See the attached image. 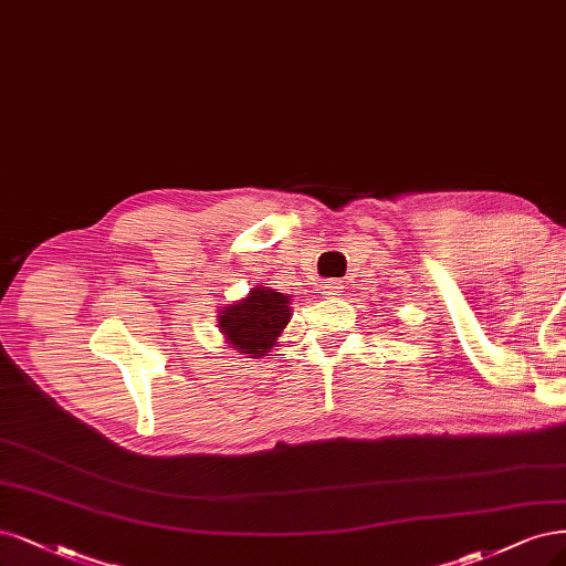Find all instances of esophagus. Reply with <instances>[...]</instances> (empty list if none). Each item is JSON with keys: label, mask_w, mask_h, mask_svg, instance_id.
<instances>
[{"label": "esophagus", "mask_w": 566, "mask_h": 566, "mask_svg": "<svg viewBox=\"0 0 566 566\" xmlns=\"http://www.w3.org/2000/svg\"><path fill=\"white\" fill-rule=\"evenodd\" d=\"M323 292L327 297H335V295H339V292H344V283L342 281H325Z\"/></svg>", "instance_id": "34e87169"}]
</instances>
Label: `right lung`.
<instances>
[{"mask_svg":"<svg viewBox=\"0 0 566 566\" xmlns=\"http://www.w3.org/2000/svg\"><path fill=\"white\" fill-rule=\"evenodd\" d=\"M220 333L237 354L266 356L290 323V297L271 287H252L248 297L222 306Z\"/></svg>","mask_w":566,"mask_h":566,"instance_id":"right-lung-1","label":"right lung"}]
</instances>
